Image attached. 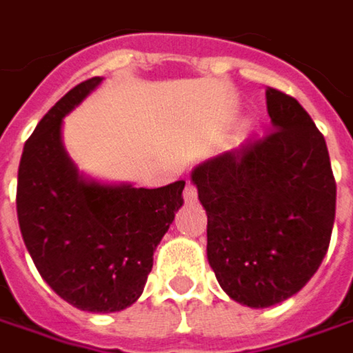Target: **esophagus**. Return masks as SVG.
<instances>
[{
	"label": "esophagus",
	"mask_w": 353,
	"mask_h": 353,
	"mask_svg": "<svg viewBox=\"0 0 353 353\" xmlns=\"http://www.w3.org/2000/svg\"><path fill=\"white\" fill-rule=\"evenodd\" d=\"M183 199H185V203H193L197 199V190H195V185H193L192 181H188V185L183 190Z\"/></svg>",
	"instance_id": "1"
}]
</instances>
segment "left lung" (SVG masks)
Returning a JSON list of instances; mask_svg holds the SVG:
<instances>
[{
  "label": "left lung",
  "instance_id": "left-lung-1",
  "mask_svg": "<svg viewBox=\"0 0 353 353\" xmlns=\"http://www.w3.org/2000/svg\"><path fill=\"white\" fill-rule=\"evenodd\" d=\"M272 128L192 172L207 211V259L231 299L267 308L296 294L328 251L336 179L300 102L267 88Z\"/></svg>",
  "mask_w": 353,
  "mask_h": 353
}]
</instances>
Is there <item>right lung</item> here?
<instances>
[{
	"mask_svg": "<svg viewBox=\"0 0 353 353\" xmlns=\"http://www.w3.org/2000/svg\"><path fill=\"white\" fill-rule=\"evenodd\" d=\"M102 81L92 77L43 116L17 172V219L39 274L86 312H118L140 299L154 251L183 205L185 181L146 190L79 174L61 140L63 118Z\"/></svg>",
	"mask_w": 353,
	"mask_h": 353,
	"instance_id": "add662e5",
	"label": "right lung"
}]
</instances>
